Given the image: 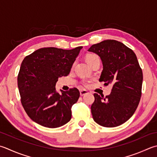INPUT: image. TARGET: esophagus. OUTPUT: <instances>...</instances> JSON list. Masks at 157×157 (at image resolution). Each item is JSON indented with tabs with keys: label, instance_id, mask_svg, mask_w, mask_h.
I'll return each instance as SVG.
<instances>
[{
	"label": "esophagus",
	"instance_id": "obj_1",
	"mask_svg": "<svg viewBox=\"0 0 157 157\" xmlns=\"http://www.w3.org/2000/svg\"><path fill=\"white\" fill-rule=\"evenodd\" d=\"M79 93H80L81 96H84V95L88 94V92L86 90H82H82H79Z\"/></svg>",
	"mask_w": 157,
	"mask_h": 157
}]
</instances>
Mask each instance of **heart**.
Wrapping results in <instances>:
<instances>
[{
  "mask_svg": "<svg viewBox=\"0 0 157 157\" xmlns=\"http://www.w3.org/2000/svg\"><path fill=\"white\" fill-rule=\"evenodd\" d=\"M97 59H99V57L96 54H88L86 56V60L88 64H90L92 62H93L94 60H97ZM83 84L84 86H88V82H84Z\"/></svg>",
  "mask_w": 157,
  "mask_h": 157,
  "instance_id": "heart-1",
  "label": "heart"
}]
</instances>
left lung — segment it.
I'll return each instance as SVG.
<instances>
[{
  "label": "left lung",
  "instance_id": "1",
  "mask_svg": "<svg viewBox=\"0 0 157 157\" xmlns=\"http://www.w3.org/2000/svg\"><path fill=\"white\" fill-rule=\"evenodd\" d=\"M88 51L97 54L102 60L103 69L99 82L113 86L111 93L105 98L94 94L91 105L93 120L103 127H118L133 115L139 105L142 70L134 52L116 40L94 44Z\"/></svg>",
  "mask_w": 157,
  "mask_h": 157
}]
</instances>
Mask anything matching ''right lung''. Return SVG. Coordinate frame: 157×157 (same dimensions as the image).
Returning a JSON list of instances; mask_svg holds the SVG:
<instances>
[{
  "instance_id": "add662e5",
  "label": "right lung",
  "mask_w": 157,
  "mask_h": 157,
  "mask_svg": "<svg viewBox=\"0 0 157 157\" xmlns=\"http://www.w3.org/2000/svg\"><path fill=\"white\" fill-rule=\"evenodd\" d=\"M72 50L43 48L26 56L21 64L17 86L21 103L30 119L48 128H57L71 118V107L78 101V88L56 92L59 77L67 76L79 52Z\"/></svg>"
}]
</instances>
